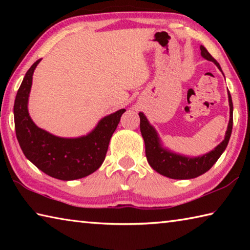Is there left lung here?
Masks as SVG:
<instances>
[{"label":"left lung","mask_w":250,"mask_h":250,"mask_svg":"<svg viewBox=\"0 0 250 250\" xmlns=\"http://www.w3.org/2000/svg\"><path fill=\"white\" fill-rule=\"evenodd\" d=\"M201 55L206 61L213 62L223 73L218 62L203 45H201ZM228 103H229V121H228L225 138L214 150L198 156L183 155L164 146L159 137L158 131L150 124L145 113L139 112L140 131L143 140H145L146 155L150 167L161 175L174 180L194 179V177L200 176L208 171L225 151L228 141H229L232 130V109H234L229 91H228Z\"/></svg>","instance_id":"obj_1"}]
</instances>
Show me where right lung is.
<instances>
[{
  "label": "right lung",
  "mask_w": 250,
  "mask_h": 250,
  "mask_svg": "<svg viewBox=\"0 0 250 250\" xmlns=\"http://www.w3.org/2000/svg\"><path fill=\"white\" fill-rule=\"evenodd\" d=\"M41 59L25 74L14 103L16 138L26 159L45 174L62 181L88 176L104 163L108 146L125 109L104 117L89 133L62 138L37 126L28 113L33 74Z\"/></svg>",
  "instance_id": "right-lung-1"
}]
</instances>
